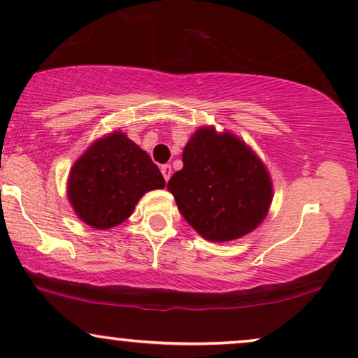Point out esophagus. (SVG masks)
Masks as SVG:
<instances>
[{
    "label": "esophagus",
    "mask_w": 358,
    "mask_h": 358,
    "mask_svg": "<svg viewBox=\"0 0 358 358\" xmlns=\"http://www.w3.org/2000/svg\"><path fill=\"white\" fill-rule=\"evenodd\" d=\"M161 173H163V178H164L166 182H168L169 178H171V174H173V169H171V164H163V166H161Z\"/></svg>",
    "instance_id": "esophagus-1"
}]
</instances>
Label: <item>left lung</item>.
I'll list each match as a JSON object with an SVG mask.
<instances>
[{
  "instance_id": "obj_1",
  "label": "left lung",
  "mask_w": 358,
  "mask_h": 358,
  "mask_svg": "<svg viewBox=\"0 0 358 358\" xmlns=\"http://www.w3.org/2000/svg\"><path fill=\"white\" fill-rule=\"evenodd\" d=\"M184 168L168 190L179 212L210 241H231L252 231L272 202V182L261 159L231 134L200 129L185 145Z\"/></svg>"
}]
</instances>
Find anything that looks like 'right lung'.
Returning a JSON list of instances; mask_svg holds the SVG:
<instances>
[{"instance_id":"add662e5","label":"right lung","mask_w":358,"mask_h":358,"mask_svg":"<svg viewBox=\"0 0 358 358\" xmlns=\"http://www.w3.org/2000/svg\"><path fill=\"white\" fill-rule=\"evenodd\" d=\"M163 187V174L146 151L114 131L73 164L68 199L83 222L107 229L129 218L145 192Z\"/></svg>"}]
</instances>
